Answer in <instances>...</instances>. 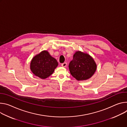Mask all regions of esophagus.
Listing matches in <instances>:
<instances>
[{
    "label": "esophagus",
    "mask_w": 127,
    "mask_h": 127,
    "mask_svg": "<svg viewBox=\"0 0 127 127\" xmlns=\"http://www.w3.org/2000/svg\"><path fill=\"white\" fill-rule=\"evenodd\" d=\"M61 65H62V66H63V67H65V66H66V65H67V63H64L62 64Z\"/></svg>",
    "instance_id": "esophagus-1"
}]
</instances>
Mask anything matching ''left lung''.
Instances as JSON below:
<instances>
[{"label": "left lung", "instance_id": "8db88e82", "mask_svg": "<svg viewBox=\"0 0 127 127\" xmlns=\"http://www.w3.org/2000/svg\"><path fill=\"white\" fill-rule=\"evenodd\" d=\"M96 64L89 54L77 51L68 67L72 76L78 81L86 80L91 78L96 69Z\"/></svg>", "mask_w": 127, "mask_h": 127}]
</instances>
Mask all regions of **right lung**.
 I'll list each match as a JSON object with an SVG mask.
<instances>
[{"mask_svg":"<svg viewBox=\"0 0 127 127\" xmlns=\"http://www.w3.org/2000/svg\"><path fill=\"white\" fill-rule=\"evenodd\" d=\"M58 65V63L47 51H43L34 57L31 62L30 68L36 76L45 79L50 76Z\"/></svg>","mask_w":127,"mask_h":127,"instance_id":"1","label":"right lung"}]
</instances>
